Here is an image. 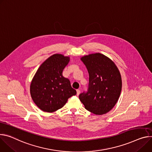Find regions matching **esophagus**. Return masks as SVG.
<instances>
[{"mask_svg": "<svg viewBox=\"0 0 152 152\" xmlns=\"http://www.w3.org/2000/svg\"><path fill=\"white\" fill-rule=\"evenodd\" d=\"M76 92H77L76 95H77V96H79V94H80V90H76Z\"/></svg>", "mask_w": 152, "mask_h": 152, "instance_id": "1", "label": "esophagus"}]
</instances>
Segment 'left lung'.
<instances>
[{"instance_id": "8db88e82", "label": "left lung", "mask_w": 152, "mask_h": 152, "mask_svg": "<svg viewBox=\"0 0 152 152\" xmlns=\"http://www.w3.org/2000/svg\"><path fill=\"white\" fill-rule=\"evenodd\" d=\"M89 74L87 93L79 98L85 108L97 115L110 112L118 102L122 89V79L115 62L100 53L80 58Z\"/></svg>"}]
</instances>
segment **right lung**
<instances>
[{
  "label": "right lung",
  "mask_w": 152,
  "mask_h": 152,
  "mask_svg": "<svg viewBox=\"0 0 152 152\" xmlns=\"http://www.w3.org/2000/svg\"><path fill=\"white\" fill-rule=\"evenodd\" d=\"M70 58L54 54L37 69L30 84V94L34 104L43 112L52 113L61 108L69 98L76 94L70 82L62 76Z\"/></svg>",
  "instance_id": "obj_1"
}]
</instances>
